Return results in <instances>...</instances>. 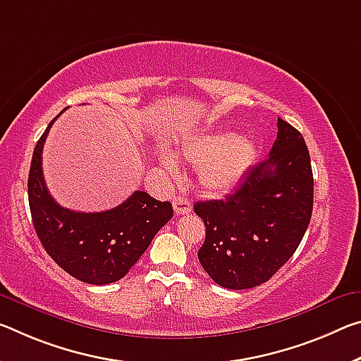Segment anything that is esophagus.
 I'll return each mask as SVG.
<instances>
[{"label": "esophagus", "mask_w": 361, "mask_h": 361, "mask_svg": "<svg viewBox=\"0 0 361 361\" xmlns=\"http://www.w3.org/2000/svg\"><path fill=\"white\" fill-rule=\"evenodd\" d=\"M191 207H192V205H191L190 199H186V197H175L173 209H175V214H176V215H186V214H190Z\"/></svg>", "instance_id": "obj_1"}]
</instances>
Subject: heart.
<instances>
[{"label":"heart","instance_id":"heart-1","mask_svg":"<svg viewBox=\"0 0 361 361\" xmlns=\"http://www.w3.org/2000/svg\"><path fill=\"white\" fill-rule=\"evenodd\" d=\"M180 157L199 167V181L209 194H221L243 180L257 157L254 142L234 133H212L191 136L181 142ZM164 165L176 175V162L164 154Z\"/></svg>","mask_w":361,"mask_h":361}]
</instances>
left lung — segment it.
Instances as JSON below:
<instances>
[{"label":"left lung","instance_id":"8db88e82","mask_svg":"<svg viewBox=\"0 0 361 361\" xmlns=\"http://www.w3.org/2000/svg\"><path fill=\"white\" fill-rule=\"evenodd\" d=\"M313 210V173L304 136L278 118L265 160L226 199L194 204L205 225L199 262L216 284L250 289L270 279L304 238Z\"/></svg>","mask_w":361,"mask_h":361}]
</instances>
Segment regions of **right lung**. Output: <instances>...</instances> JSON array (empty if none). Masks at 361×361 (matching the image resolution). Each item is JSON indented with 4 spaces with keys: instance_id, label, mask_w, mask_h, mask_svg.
<instances>
[{
    "instance_id": "right-lung-1",
    "label": "right lung",
    "mask_w": 361,
    "mask_h": 361,
    "mask_svg": "<svg viewBox=\"0 0 361 361\" xmlns=\"http://www.w3.org/2000/svg\"><path fill=\"white\" fill-rule=\"evenodd\" d=\"M56 118L38 140L28 173V205L37 236L51 259L73 278L96 286L116 283L173 216V207L145 191H135L104 212L85 214L61 207L48 191L42 169L43 146Z\"/></svg>"
}]
</instances>
